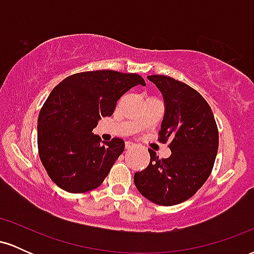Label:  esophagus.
<instances>
[{"label": "esophagus", "instance_id": "34e87169", "mask_svg": "<svg viewBox=\"0 0 254 254\" xmlns=\"http://www.w3.org/2000/svg\"><path fill=\"white\" fill-rule=\"evenodd\" d=\"M135 147H136V144L132 143V142H127V143H125V149H127V150L132 149V148H135Z\"/></svg>", "mask_w": 254, "mask_h": 254}]
</instances>
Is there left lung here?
<instances>
[{"mask_svg":"<svg viewBox=\"0 0 254 254\" xmlns=\"http://www.w3.org/2000/svg\"><path fill=\"white\" fill-rule=\"evenodd\" d=\"M165 100L159 141H170L171 156L159 159L151 149L145 170L136 172L137 190L159 205H176L193 196L210 176L218 149L214 113L196 89L166 75H150Z\"/></svg>","mask_w":254,"mask_h":254,"instance_id":"obj_1","label":"left lung"}]
</instances>
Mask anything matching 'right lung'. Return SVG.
I'll use <instances>...</instances> for the list:
<instances>
[{"label": "right lung", "instance_id": "add662e5", "mask_svg": "<svg viewBox=\"0 0 254 254\" xmlns=\"http://www.w3.org/2000/svg\"><path fill=\"white\" fill-rule=\"evenodd\" d=\"M137 84L145 86L137 74L95 70L65 77L52 89L38 117V153L58 188L83 193L103 184L125 144L117 137L100 144L92 131Z\"/></svg>", "mask_w": 254, "mask_h": 254}]
</instances>
